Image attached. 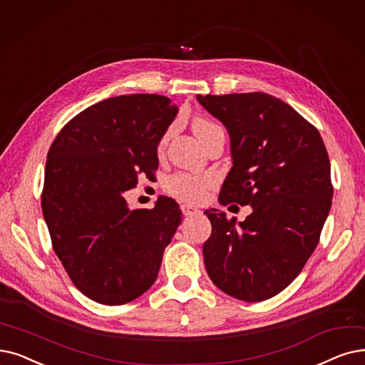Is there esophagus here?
<instances>
[{
  "mask_svg": "<svg viewBox=\"0 0 365 365\" xmlns=\"http://www.w3.org/2000/svg\"><path fill=\"white\" fill-rule=\"evenodd\" d=\"M180 209H182V213H183L185 216H191V215L200 213V210H198V209H195V207H191V205H187V204H183Z\"/></svg>",
  "mask_w": 365,
  "mask_h": 365,
  "instance_id": "34e87169",
  "label": "esophagus"
}]
</instances>
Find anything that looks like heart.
Returning a JSON list of instances; mask_svg holds the SVG:
<instances>
[{
	"instance_id": "b5f03b06",
	"label": "heart",
	"mask_w": 365,
	"mask_h": 365,
	"mask_svg": "<svg viewBox=\"0 0 365 365\" xmlns=\"http://www.w3.org/2000/svg\"><path fill=\"white\" fill-rule=\"evenodd\" d=\"M219 126L213 122L204 119V118H195L192 120V131L198 137L200 141H202L212 131L217 130ZM170 131L164 135L161 141V148L167 143L170 137ZM213 187V179L207 176H194V174L187 173H179L171 176L165 182V191L185 202H200L205 197H207L209 191Z\"/></svg>"
}]
</instances>
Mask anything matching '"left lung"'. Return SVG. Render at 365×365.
Instances as JSON below:
<instances>
[{
  "instance_id": "left-lung-1",
  "label": "left lung",
  "mask_w": 365,
  "mask_h": 365,
  "mask_svg": "<svg viewBox=\"0 0 365 365\" xmlns=\"http://www.w3.org/2000/svg\"><path fill=\"white\" fill-rule=\"evenodd\" d=\"M225 125L232 168L219 202L252 205L237 224L204 213L212 234L205 270L225 294L257 303L291 284L319 243L332 201L329 158L319 131L284 101L264 92L197 95Z\"/></svg>"
}]
</instances>
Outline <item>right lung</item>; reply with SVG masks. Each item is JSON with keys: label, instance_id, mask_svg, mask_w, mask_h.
Returning a JSON list of instances; mask_svg holds the SVG:
<instances>
[{"label": "right lung", "instance_id": "obj_1", "mask_svg": "<svg viewBox=\"0 0 365 365\" xmlns=\"http://www.w3.org/2000/svg\"><path fill=\"white\" fill-rule=\"evenodd\" d=\"M176 115L164 95L108 98L76 115L47 153L41 209L53 250L74 287L100 304L145 294L180 225L174 200L131 210L123 197L140 173L158 168V145Z\"/></svg>", "mask_w": 365, "mask_h": 365}]
</instances>
